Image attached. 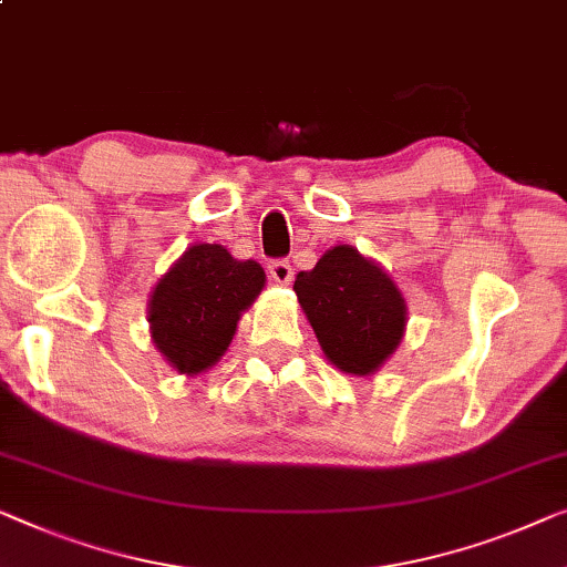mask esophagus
<instances>
[{"label":"esophagus","mask_w":567,"mask_h":567,"mask_svg":"<svg viewBox=\"0 0 567 567\" xmlns=\"http://www.w3.org/2000/svg\"><path fill=\"white\" fill-rule=\"evenodd\" d=\"M268 274H270V278H274L276 284L286 286V284H291L293 268H291L289 260H270V264H268Z\"/></svg>","instance_id":"34e87169"}]
</instances>
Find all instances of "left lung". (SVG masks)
<instances>
[{"mask_svg": "<svg viewBox=\"0 0 567 567\" xmlns=\"http://www.w3.org/2000/svg\"><path fill=\"white\" fill-rule=\"evenodd\" d=\"M327 360L342 373L371 375L406 330V301L385 270L352 245H334L293 281Z\"/></svg>", "mask_w": 567, "mask_h": 567, "instance_id": "left-lung-1", "label": "left lung"}]
</instances>
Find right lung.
Wrapping results in <instances>:
<instances>
[{"label": "right lung", "instance_id": "add662e5", "mask_svg": "<svg viewBox=\"0 0 567 567\" xmlns=\"http://www.w3.org/2000/svg\"><path fill=\"white\" fill-rule=\"evenodd\" d=\"M266 274L217 243L192 245L155 284L147 303L151 338L171 368L196 375L225 355L240 315L258 299Z\"/></svg>", "mask_w": 567, "mask_h": 567}]
</instances>
